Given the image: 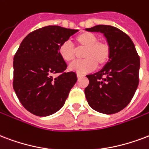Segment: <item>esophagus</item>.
<instances>
[{"instance_id": "esophagus-1", "label": "esophagus", "mask_w": 149, "mask_h": 149, "mask_svg": "<svg viewBox=\"0 0 149 149\" xmlns=\"http://www.w3.org/2000/svg\"><path fill=\"white\" fill-rule=\"evenodd\" d=\"M83 76H85L84 75V74H79V73H78L77 74V77H78V78H81V77H83Z\"/></svg>"}]
</instances>
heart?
Returning a JSON list of instances; mask_svg holds the SVG:
<instances>
[{
  "label": "heart",
  "instance_id": "1",
  "mask_svg": "<svg viewBox=\"0 0 149 149\" xmlns=\"http://www.w3.org/2000/svg\"><path fill=\"white\" fill-rule=\"evenodd\" d=\"M77 49H84L81 57L83 60L70 63L69 70L77 73H86L96 67L102 68L108 62L111 56V47L108 42L98 41L95 34L81 32L74 39ZM58 54L64 62L69 63L75 59L76 51L72 45L65 41L58 49Z\"/></svg>",
  "mask_w": 149,
  "mask_h": 149
}]
</instances>
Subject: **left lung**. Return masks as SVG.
Here are the masks:
<instances>
[{"instance_id":"left-lung-1","label":"left lung","mask_w":149,"mask_h":149,"mask_svg":"<svg viewBox=\"0 0 149 149\" xmlns=\"http://www.w3.org/2000/svg\"><path fill=\"white\" fill-rule=\"evenodd\" d=\"M86 31L104 34L111 47V56L104 68L88 74L85 89L88 104L98 112L111 115L129 104L139 83L140 58L126 33L108 25L86 28Z\"/></svg>"}]
</instances>
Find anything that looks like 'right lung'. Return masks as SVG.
Returning a JSON list of instances; mask_svg holds the SVG:
<instances>
[{
	"instance_id": "add662e5",
	"label": "right lung",
	"mask_w": 149,
	"mask_h": 149,
	"mask_svg": "<svg viewBox=\"0 0 149 149\" xmlns=\"http://www.w3.org/2000/svg\"><path fill=\"white\" fill-rule=\"evenodd\" d=\"M78 30L47 26L28 34L21 42L13 61V89L20 103L38 116H51L62 108L77 81L58 49ZM55 73L60 75L55 78Z\"/></svg>"
}]
</instances>
